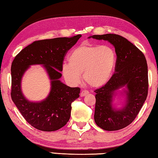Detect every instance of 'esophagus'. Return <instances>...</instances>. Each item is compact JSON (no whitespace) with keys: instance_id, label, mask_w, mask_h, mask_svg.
Segmentation results:
<instances>
[{"instance_id":"1","label":"esophagus","mask_w":158,"mask_h":158,"mask_svg":"<svg viewBox=\"0 0 158 158\" xmlns=\"http://www.w3.org/2000/svg\"><path fill=\"white\" fill-rule=\"evenodd\" d=\"M89 94V92L87 90H82V91L81 92V97H84L86 96Z\"/></svg>"}]
</instances>
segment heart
I'll use <instances>...</instances> for the list:
<instances>
[{
  "label": "heart",
  "instance_id": "b5f03b06",
  "mask_svg": "<svg viewBox=\"0 0 158 158\" xmlns=\"http://www.w3.org/2000/svg\"><path fill=\"white\" fill-rule=\"evenodd\" d=\"M61 73L68 83L78 84L81 73L90 87H100L109 81L116 64V54L108 45L82 44L71 51Z\"/></svg>",
  "mask_w": 158,
  "mask_h": 158
}]
</instances>
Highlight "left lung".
Returning a JSON list of instances; mask_svg holds the SVG:
<instances>
[{
	"label": "left lung",
	"instance_id": "8db88e82",
	"mask_svg": "<svg viewBox=\"0 0 158 158\" xmlns=\"http://www.w3.org/2000/svg\"><path fill=\"white\" fill-rule=\"evenodd\" d=\"M92 37L110 42L115 47L117 55L115 73L106 84L94 90V121L104 130H121L134 120L148 96L146 59L138 48L120 35L108 33ZM124 86L128 88L127 103L122 110H116L112 106L113 94L115 90Z\"/></svg>",
	"mask_w": 158,
	"mask_h": 158
}]
</instances>
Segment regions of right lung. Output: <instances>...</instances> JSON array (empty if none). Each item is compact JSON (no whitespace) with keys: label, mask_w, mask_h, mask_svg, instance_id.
Returning a JSON list of instances; mask_svg holds the SVG:
<instances>
[{"label":"right lung","mask_w":158,"mask_h":158,"mask_svg":"<svg viewBox=\"0 0 158 158\" xmlns=\"http://www.w3.org/2000/svg\"><path fill=\"white\" fill-rule=\"evenodd\" d=\"M81 35L34 41L15 56L11 66V98L27 123L44 131L58 130L68 123L71 103L79 97V87H71L59 81L67 52ZM33 64H43L51 80V91L43 102H31L20 90L23 74Z\"/></svg>","instance_id":"right-lung-1"}]
</instances>
